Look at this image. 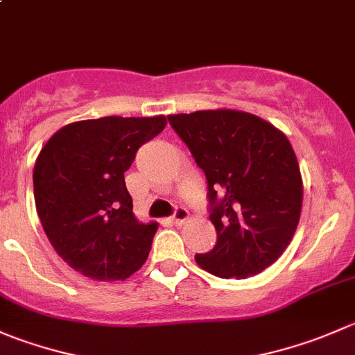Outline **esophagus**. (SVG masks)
Instances as JSON below:
<instances>
[{
    "label": "esophagus",
    "mask_w": 355,
    "mask_h": 355,
    "mask_svg": "<svg viewBox=\"0 0 355 355\" xmlns=\"http://www.w3.org/2000/svg\"><path fill=\"white\" fill-rule=\"evenodd\" d=\"M187 218H189L187 208H185V206H182V205L175 206V211H173V215H171V222L177 223V225H180V223L185 222Z\"/></svg>",
    "instance_id": "obj_1"
}]
</instances>
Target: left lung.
<instances>
[{"mask_svg":"<svg viewBox=\"0 0 355 355\" xmlns=\"http://www.w3.org/2000/svg\"><path fill=\"white\" fill-rule=\"evenodd\" d=\"M208 184L216 243L196 254L216 277L254 276L283 254L302 211L300 168L290 140L258 116L230 109L168 116Z\"/></svg>","mask_w":355,"mask_h":355,"instance_id":"8db88e82","label":"left lung"}]
</instances>
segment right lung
<instances>
[{
    "label": "right lung",
    "mask_w": 355,
    "mask_h": 355,
    "mask_svg": "<svg viewBox=\"0 0 355 355\" xmlns=\"http://www.w3.org/2000/svg\"><path fill=\"white\" fill-rule=\"evenodd\" d=\"M164 126V116L86 119L41 149L33 173L37 215L55 251L83 276L125 279L147 260L157 223L135 218L125 171Z\"/></svg>",
    "instance_id": "obj_1"
}]
</instances>
